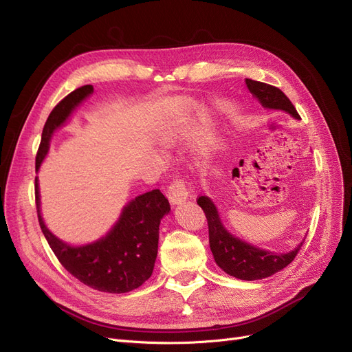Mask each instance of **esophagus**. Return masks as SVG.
Here are the masks:
<instances>
[{
  "label": "esophagus",
  "instance_id": "1",
  "mask_svg": "<svg viewBox=\"0 0 352 352\" xmlns=\"http://www.w3.org/2000/svg\"><path fill=\"white\" fill-rule=\"evenodd\" d=\"M189 197V190L182 179H176L167 189V198L173 205L184 204Z\"/></svg>",
  "mask_w": 352,
  "mask_h": 352
}]
</instances>
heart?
Returning a JSON list of instances; mask_svg holds the SVG:
<instances>
[{
  "label": "heart",
  "mask_w": 352,
  "mask_h": 352,
  "mask_svg": "<svg viewBox=\"0 0 352 352\" xmlns=\"http://www.w3.org/2000/svg\"><path fill=\"white\" fill-rule=\"evenodd\" d=\"M197 109H198V104L193 100H188V99L182 100L177 106L176 112L166 115L163 119H160L159 122H157L154 129L155 141L163 145L175 144L179 140L185 125L188 124L190 115L195 112Z\"/></svg>",
  "instance_id": "heart-1"
}]
</instances>
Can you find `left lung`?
I'll return each mask as SVG.
<instances>
[{
	"instance_id": "obj_1",
	"label": "left lung",
	"mask_w": 352,
	"mask_h": 352,
	"mask_svg": "<svg viewBox=\"0 0 352 352\" xmlns=\"http://www.w3.org/2000/svg\"><path fill=\"white\" fill-rule=\"evenodd\" d=\"M246 86L253 98L262 104V107L270 109V111H283L292 115L294 119H300L296 107L280 89L250 78H246ZM197 202L204 210L205 217H207L210 248L215 263L226 274L239 278V280H262V278H268L275 272L284 270L287 265L294 261L302 241H305L302 240L296 249L285 253H275L261 249L228 232L211 198L204 195L199 197Z\"/></svg>"
}]
</instances>
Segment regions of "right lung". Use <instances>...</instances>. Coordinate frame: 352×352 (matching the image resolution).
Here are the masks:
<instances>
[{
    "label": "right lung",
    "mask_w": 352,
    "mask_h": 352,
    "mask_svg": "<svg viewBox=\"0 0 352 352\" xmlns=\"http://www.w3.org/2000/svg\"><path fill=\"white\" fill-rule=\"evenodd\" d=\"M90 94H93V86H81L54 107L42 131L41 147L36 155V172H39L50 153L52 135L67 124ZM34 190L42 233L60 265L78 281L103 293L122 294L138 288L151 276L159 250L160 221L170 212V204L160 189L131 199L103 237L84 245H69L46 227L41 212L38 177L34 179Z\"/></svg>",
    "instance_id": "right-lung-1"
}]
</instances>
